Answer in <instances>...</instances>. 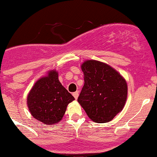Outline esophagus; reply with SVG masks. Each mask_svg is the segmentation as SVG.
<instances>
[{"label": "esophagus", "instance_id": "34e87169", "mask_svg": "<svg viewBox=\"0 0 157 157\" xmlns=\"http://www.w3.org/2000/svg\"><path fill=\"white\" fill-rule=\"evenodd\" d=\"M72 95H73V97L75 98V99H77L78 97V91L74 92V93H72Z\"/></svg>", "mask_w": 157, "mask_h": 157}]
</instances>
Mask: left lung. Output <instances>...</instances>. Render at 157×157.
<instances>
[{
    "label": "left lung",
    "mask_w": 157,
    "mask_h": 157,
    "mask_svg": "<svg viewBox=\"0 0 157 157\" xmlns=\"http://www.w3.org/2000/svg\"><path fill=\"white\" fill-rule=\"evenodd\" d=\"M82 70L85 84L78 102L94 122H109L125 106L126 82L112 67L99 61H85Z\"/></svg>",
    "instance_id": "obj_1"
}]
</instances>
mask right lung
<instances>
[{"label":"right lung","mask_w":157,"mask_h":157,"mask_svg":"<svg viewBox=\"0 0 157 157\" xmlns=\"http://www.w3.org/2000/svg\"><path fill=\"white\" fill-rule=\"evenodd\" d=\"M74 100L59 82L58 73L54 70L35 84L27 98V104L35 119L51 125L62 119L67 105Z\"/></svg>","instance_id":"right-lung-1"}]
</instances>
